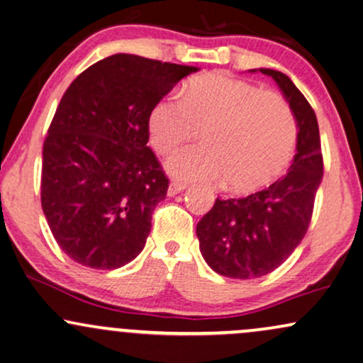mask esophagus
<instances>
[{
	"label": "esophagus",
	"instance_id": "1",
	"mask_svg": "<svg viewBox=\"0 0 363 363\" xmlns=\"http://www.w3.org/2000/svg\"><path fill=\"white\" fill-rule=\"evenodd\" d=\"M186 189V184H182V182H177V181H172L171 184H169V189H167V194L169 196H176L179 192H182Z\"/></svg>",
	"mask_w": 363,
	"mask_h": 363
}]
</instances>
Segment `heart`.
Returning a JSON list of instances; mask_svg holds the SVG:
<instances>
[{
    "label": "heart",
    "mask_w": 363,
    "mask_h": 363,
    "mask_svg": "<svg viewBox=\"0 0 363 363\" xmlns=\"http://www.w3.org/2000/svg\"><path fill=\"white\" fill-rule=\"evenodd\" d=\"M149 139L159 154H171L203 128L204 144L167 160V171L182 181L226 179L236 192L272 184L295 155L298 127L286 100L223 73L196 77L179 95L154 105Z\"/></svg>",
    "instance_id": "1"
}]
</instances>
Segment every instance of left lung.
Masks as SVG:
<instances>
[{"label":"left lung","mask_w":363,"mask_h":363,"mask_svg":"<svg viewBox=\"0 0 363 363\" xmlns=\"http://www.w3.org/2000/svg\"><path fill=\"white\" fill-rule=\"evenodd\" d=\"M277 82L295 116L296 154L288 174L246 197L216 199L197 223L199 250L213 272L251 279L274 272L300 245L310 226L316 191L323 179L318 122L308 100L284 73L255 68Z\"/></svg>","instance_id":"obj_1"}]
</instances>
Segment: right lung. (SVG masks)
Returning <instances> with one entry per match:
<instances>
[{"instance_id": "add662e5", "label": "right lung", "mask_w": 363, "mask_h": 363, "mask_svg": "<svg viewBox=\"0 0 363 363\" xmlns=\"http://www.w3.org/2000/svg\"><path fill=\"white\" fill-rule=\"evenodd\" d=\"M197 67L117 53L63 94L43 144L41 208L77 263L117 269L135 259L169 179L147 147L150 110Z\"/></svg>"}]
</instances>
